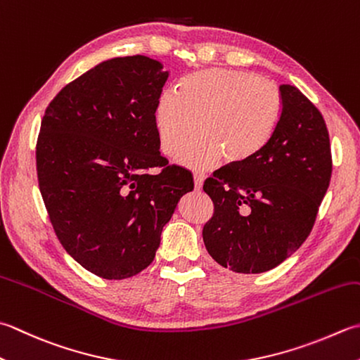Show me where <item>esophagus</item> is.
I'll return each mask as SVG.
<instances>
[{
  "label": "esophagus",
  "instance_id": "obj_1",
  "mask_svg": "<svg viewBox=\"0 0 360 360\" xmlns=\"http://www.w3.org/2000/svg\"><path fill=\"white\" fill-rule=\"evenodd\" d=\"M204 176L201 173H193V182H195V190H200L202 187Z\"/></svg>",
  "mask_w": 360,
  "mask_h": 360
}]
</instances>
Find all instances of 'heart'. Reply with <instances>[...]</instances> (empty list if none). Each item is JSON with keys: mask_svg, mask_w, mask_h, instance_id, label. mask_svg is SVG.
<instances>
[{"mask_svg": "<svg viewBox=\"0 0 360 360\" xmlns=\"http://www.w3.org/2000/svg\"><path fill=\"white\" fill-rule=\"evenodd\" d=\"M283 98L276 84L240 70H201L184 77L178 91H164L154 114L158 145L188 168H207L223 158L243 165L264 150L278 128Z\"/></svg>", "mask_w": 360, "mask_h": 360, "instance_id": "b5f03b06", "label": "heart"}]
</instances>
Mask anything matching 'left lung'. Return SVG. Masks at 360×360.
Wrapping results in <instances>:
<instances>
[{"label":"left lung","instance_id":"1","mask_svg":"<svg viewBox=\"0 0 360 360\" xmlns=\"http://www.w3.org/2000/svg\"><path fill=\"white\" fill-rule=\"evenodd\" d=\"M283 114L265 148L243 165L204 181L214 215L204 224L209 255L236 273L269 271L290 257L314 228L333 173L320 110L283 84Z\"/></svg>","mask_w":360,"mask_h":360}]
</instances>
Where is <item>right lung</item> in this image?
Masks as SVG:
<instances>
[{
	"mask_svg": "<svg viewBox=\"0 0 360 360\" xmlns=\"http://www.w3.org/2000/svg\"><path fill=\"white\" fill-rule=\"evenodd\" d=\"M167 79L146 56L104 60L67 84L41 118L35 160L49 221L68 255L104 279L145 270L193 190L192 174L159 151L154 114Z\"/></svg>",
	"mask_w": 360,
	"mask_h": 360,
	"instance_id": "right-lung-1",
	"label": "right lung"
}]
</instances>
